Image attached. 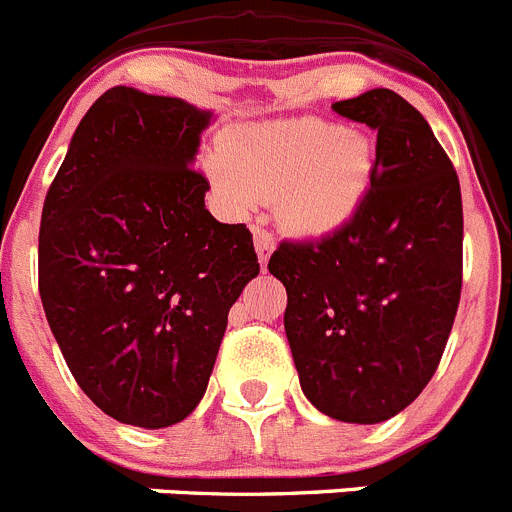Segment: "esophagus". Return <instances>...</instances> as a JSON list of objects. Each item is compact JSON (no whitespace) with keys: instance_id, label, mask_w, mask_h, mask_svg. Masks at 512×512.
Returning a JSON list of instances; mask_svg holds the SVG:
<instances>
[{"instance_id":"1","label":"esophagus","mask_w":512,"mask_h":512,"mask_svg":"<svg viewBox=\"0 0 512 512\" xmlns=\"http://www.w3.org/2000/svg\"><path fill=\"white\" fill-rule=\"evenodd\" d=\"M252 234H255V250H257V257H260V265L265 267L267 260H270V255H273V250H275V237L260 227H257Z\"/></svg>"}]
</instances>
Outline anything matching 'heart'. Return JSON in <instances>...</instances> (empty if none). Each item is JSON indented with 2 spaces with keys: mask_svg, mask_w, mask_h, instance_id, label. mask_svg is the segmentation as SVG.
<instances>
[{
  "mask_svg": "<svg viewBox=\"0 0 512 512\" xmlns=\"http://www.w3.org/2000/svg\"><path fill=\"white\" fill-rule=\"evenodd\" d=\"M375 160L365 132L303 117L239 127L224 137L222 155L206 160V173L232 211L275 201L285 229L329 237L365 206Z\"/></svg>",
  "mask_w": 512,
  "mask_h": 512,
  "instance_id": "1",
  "label": "heart"
}]
</instances>
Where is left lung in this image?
<instances>
[{
	"mask_svg": "<svg viewBox=\"0 0 512 512\" xmlns=\"http://www.w3.org/2000/svg\"><path fill=\"white\" fill-rule=\"evenodd\" d=\"M377 130L365 206L339 232L283 242L267 270L301 390L344 423H382L434 377L462 293V191L416 107L390 89L331 104Z\"/></svg>",
	"mask_w": 512,
	"mask_h": 512,
	"instance_id": "left-lung-1",
	"label": "left lung"
}]
</instances>
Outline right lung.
I'll return each mask as SVG.
<instances>
[{"label":"right lung","mask_w":512,"mask_h":512,"mask_svg":"<svg viewBox=\"0 0 512 512\" xmlns=\"http://www.w3.org/2000/svg\"><path fill=\"white\" fill-rule=\"evenodd\" d=\"M214 112L132 86L84 114L40 219V298L66 365L119 423L165 428L204 398L229 308L260 273L191 168Z\"/></svg>","instance_id":"1"}]
</instances>
